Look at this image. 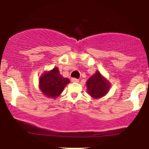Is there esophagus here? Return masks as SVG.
Listing matches in <instances>:
<instances>
[{
	"label": "esophagus",
	"instance_id": "1",
	"mask_svg": "<svg viewBox=\"0 0 149 149\" xmlns=\"http://www.w3.org/2000/svg\"><path fill=\"white\" fill-rule=\"evenodd\" d=\"M71 81L74 82V83H78V82H79V80L76 78H73V79H71Z\"/></svg>",
	"mask_w": 149,
	"mask_h": 149
}]
</instances>
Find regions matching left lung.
<instances>
[{
  "label": "left lung",
  "mask_w": 149,
  "mask_h": 149,
  "mask_svg": "<svg viewBox=\"0 0 149 149\" xmlns=\"http://www.w3.org/2000/svg\"><path fill=\"white\" fill-rule=\"evenodd\" d=\"M86 84L88 94L94 100L104 97L109 92L111 86L109 81L98 70L87 80Z\"/></svg>",
  "instance_id": "obj_1"
}]
</instances>
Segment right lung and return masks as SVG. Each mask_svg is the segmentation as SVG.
<instances>
[{
  "instance_id": "1",
  "label": "right lung",
  "mask_w": 149,
  "mask_h": 149,
  "mask_svg": "<svg viewBox=\"0 0 149 149\" xmlns=\"http://www.w3.org/2000/svg\"><path fill=\"white\" fill-rule=\"evenodd\" d=\"M70 83L68 78H64L60 73L58 67L45 71L40 76L39 88L41 92L48 98L55 99L63 92L67 84Z\"/></svg>"
}]
</instances>
